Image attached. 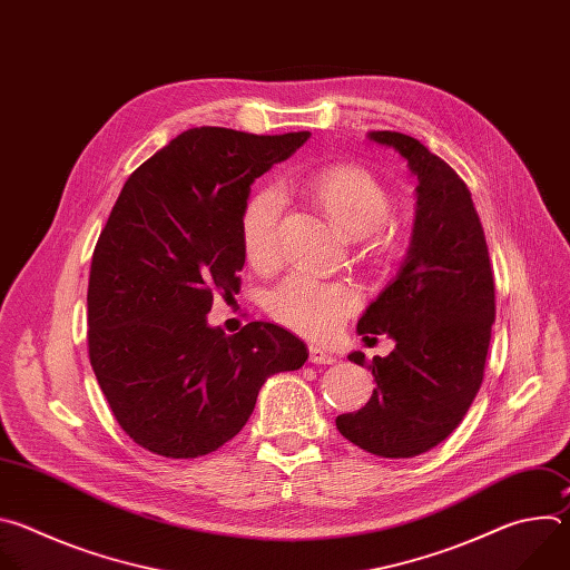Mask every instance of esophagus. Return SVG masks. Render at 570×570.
<instances>
[{
	"instance_id": "esophagus-1",
	"label": "esophagus",
	"mask_w": 570,
	"mask_h": 570,
	"mask_svg": "<svg viewBox=\"0 0 570 570\" xmlns=\"http://www.w3.org/2000/svg\"><path fill=\"white\" fill-rule=\"evenodd\" d=\"M308 361H311L313 365H334V363H336V356H334L332 352H327V350L311 345V347H308Z\"/></svg>"
}]
</instances>
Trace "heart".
I'll return each instance as SVG.
<instances>
[{"mask_svg":"<svg viewBox=\"0 0 570 570\" xmlns=\"http://www.w3.org/2000/svg\"><path fill=\"white\" fill-rule=\"evenodd\" d=\"M306 187L320 209L345 234L367 240L370 250L385 255L396 243V227L387 218L392 196L381 180L358 165H332L308 176ZM284 196L277 187H262L248 196L238 214V236L246 259L268 268L279 259V218ZM361 306V293L345 279H320L295 271L268 295V313L284 327L327 338Z\"/></svg>","mask_w":570,"mask_h":570,"instance_id":"b5f03b06","label":"heart"}]
</instances>
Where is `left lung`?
Masks as SVG:
<instances>
[{
  "instance_id": "8db88e82",
  "label": "left lung",
  "mask_w": 570,
  "mask_h": 570,
  "mask_svg": "<svg viewBox=\"0 0 570 570\" xmlns=\"http://www.w3.org/2000/svg\"><path fill=\"white\" fill-rule=\"evenodd\" d=\"M417 176L413 243L396 279L358 320V334H387L385 358L350 361L372 370L376 387L356 413L336 417L343 438L379 458H413L446 440L484 376L497 317L494 273L482 223L464 180L415 137L374 130ZM376 341V338H372Z\"/></svg>"
}]
</instances>
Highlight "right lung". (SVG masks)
Instances as JSON below:
<instances>
[{"label":"right lung","instance_id":"obj_1","mask_svg":"<svg viewBox=\"0 0 570 570\" xmlns=\"http://www.w3.org/2000/svg\"><path fill=\"white\" fill-rule=\"evenodd\" d=\"M306 139L189 128L126 180L92 255L88 354L115 420L146 451H216L246 426L264 381L308 358L273 322L234 336L207 324L214 297L240 288L250 185Z\"/></svg>","mask_w":570,"mask_h":570}]
</instances>
